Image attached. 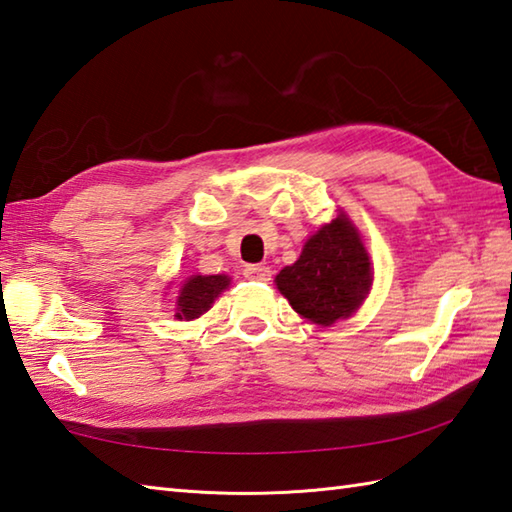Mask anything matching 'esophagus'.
I'll list each match as a JSON object with an SVG mask.
<instances>
[{
  "label": "esophagus",
  "mask_w": 512,
  "mask_h": 512,
  "mask_svg": "<svg viewBox=\"0 0 512 512\" xmlns=\"http://www.w3.org/2000/svg\"><path fill=\"white\" fill-rule=\"evenodd\" d=\"M270 273H273V270H270L264 264H248V266H244V277L246 279H253V281H268Z\"/></svg>",
  "instance_id": "obj_1"
}]
</instances>
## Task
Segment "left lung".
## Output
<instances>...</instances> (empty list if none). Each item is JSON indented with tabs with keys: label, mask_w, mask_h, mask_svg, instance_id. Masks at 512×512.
<instances>
[{
	"label": "left lung",
	"mask_w": 512,
	"mask_h": 512,
	"mask_svg": "<svg viewBox=\"0 0 512 512\" xmlns=\"http://www.w3.org/2000/svg\"><path fill=\"white\" fill-rule=\"evenodd\" d=\"M374 281L372 262L345 211L321 226L299 259L275 277L295 312L317 325H332L361 308Z\"/></svg>",
	"instance_id": "1"
}]
</instances>
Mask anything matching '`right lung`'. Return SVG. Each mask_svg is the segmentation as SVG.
I'll use <instances>...</instances> for the list:
<instances>
[{
    "label": "right lung",
    "instance_id": "right-lung-1",
    "mask_svg": "<svg viewBox=\"0 0 512 512\" xmlns=\"http://www.w3.org/2000/svg\"><path fill=\"white\" fill-rule=\"evenodd\" d=\"M231 286V277L226 275H191L180 288L176 299V317L182 321H193L211 310L215 299Z\"/></svg>",
    "mask_w": 512,
    "mask_h": 512
}]
</instances>
